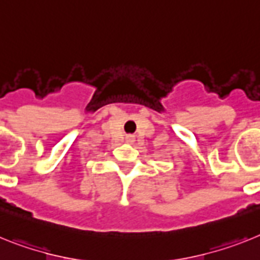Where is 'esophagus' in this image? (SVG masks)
Masks as SVG:
<instances>
[{
	"label": "esophagus",
	"mask_w": 260,
	"mask_h": 260,
	"mask_svg": "<svg viewBox=\"0 0 260 260\" xmlns=\"http://www.w3.org/2000/svg\"><path fill=\"white\" fill-rule=\"evenodd\" d=\"M125 140H127V143L132 144L133 141H135V137H133L132 135H127V136H125Z\"/></svg>",
	"instance_id": "34e87169"
}]
</instances>
